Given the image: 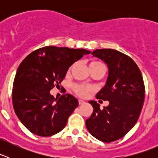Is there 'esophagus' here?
Returning a JSON list of instances; mask_svg holds the SVG:
<instances>
[{
  "label": "esophagus",
  "instance_id": "esophagus-1",
  "mask_svg": "<svg viewBox=\"0 0 158 158\" xmlns=\"http://www.w3.org/2000/svg\"><path fill=\"white\" fill-rule=\"evenodd\" d=\"M85 102L84 101V100H78V104H80V105H81V104H85Z\"/></svg>",
  "mask_w": 158,
  "mask_h": 158
}]
</instances>
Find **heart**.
<instances>
[{"mask_svg": "<svg viewBox=\"0 0 158 158\" xmlns=\"http://www.w3.org/2000/svg\"><path fill=\"white\" fill-rule=\"evenodd\" d=\"M73 67V65H70L68 70L70 71ZM89 69H90V71L96 70V69H103L105 71L106 66L103 62L100 61H93L89 64ZM73 90L77 96H85L91 90V88L85 85H81V84H74L73 85Z\"/></svg>", "mask_w": 158, "mask_h": 158, "instance_id": "b5f03b06", "label": "heart"}]
</instances>
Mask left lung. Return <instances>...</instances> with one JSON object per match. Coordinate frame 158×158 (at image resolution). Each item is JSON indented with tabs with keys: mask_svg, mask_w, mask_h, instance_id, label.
Masks as SVG:
<instances>
[{
	"mask_svg": "<svg viewBox=\"0 0 158 158\" xmlns=\"http://www.w3.org/2000/svg\"><path fill=\"white\" fill-rule=\"evenodd\" d=\"M106 62L108 77L106 85L97 93L96 99L108 100L109 105L101 110L96 101L85 125L89 133L104 142L121 139L137 123L145 98L142 73L128 55L112 49H100L93 52Z\"/></svg>",
	"mask_w": 158,
	"mask_h": 158,
	"instance_id": "1",
	"label": "left lung"
}]
</instances>
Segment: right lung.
<instances>
[{
	"label": "right lung",
	"instance_id": "add662e5",
	"mask_svg": "<svg viewBox=\"0 0 158 158\" xmlns=\"http://www.w3.org/2000/svg\"><path fill=\"white\" fill-rule=\"evenodd\" d=\"M90 53L85 49L48 46L34 51L22 61L14 78L12 104L29 131L48 137L65 127L78 106L77 100L70 94L54 99L50 91L59 86L73 62Z\"/></svg>",
	"mask_w": 158,
	"mask_h": 158
}]
</instances>
